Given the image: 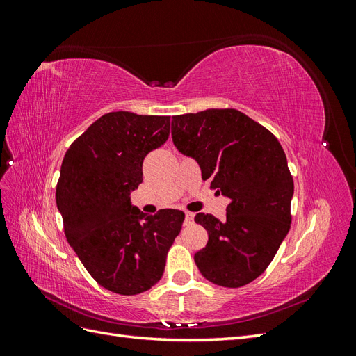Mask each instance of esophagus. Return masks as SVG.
Masks as SVG:
<instances>
[{"instance_id":"1","label":"esophagus","mask_w":356,"mask_h":356,"mask_svg":"<svg viewBox=\"0 0 356 356\" xmlns=\"http://www.w3.org/2000/svg\"><path fill=\"white\" fill-rule=\"evenodd\" d=\"M193 218H195V213L191 212H186V224H191Z\"/></svg>"}]
</instances>
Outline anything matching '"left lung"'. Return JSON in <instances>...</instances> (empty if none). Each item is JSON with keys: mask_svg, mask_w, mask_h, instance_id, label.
Listing matches in <instances>:
<instances>
[{"mask_svg": "<svg viewBox=\"0 0 356 356\" xmlns=\"http://www.w3.org/2000/svg\"><path fill=\"white\" fill-rule=\"evenodd\" d=\"M172 141L195 159L202 179L230 199L225 221L196 213L208 232L195 254L209 282L239 288L272 263L291 225L294 181L273 134L238 110H207L172 117Z\"/></svg>", "mask_w": 356, "mask_h": 356, "instance_id": "1", "label": "left lung"}]
</instances>
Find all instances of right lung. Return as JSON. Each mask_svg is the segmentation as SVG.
Here are the masks:
<instances>
[{
	"instance_id": "1",
	"label": "right lung",
	"mask_w": 356,
	"mask_h": 356,
	"mask_svg": "<svg viewBox=\"0 0 356 356\" xmlns=\"http://www.w3.org/2000/svg\"><path fill=\"white\" fill-rule=\"evenodd\" d=\"M169 115L108 113L92 123L63 157L56 204L67 241L105 289L135 296L156 285L184 212L148 215L131 193L143 182L145 156L169 138Z\"/></svg>"
}]
</instances>
